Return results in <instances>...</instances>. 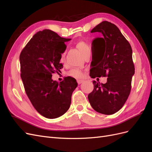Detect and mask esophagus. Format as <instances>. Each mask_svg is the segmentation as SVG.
Returning a JSON list of instances; mask_svg holds the SVG:
<instances>
[{"label":"esophagus","mask_w":152,"mask_h":152,"mask_svg":"<svg viewBox=\"0 0 152 152\" xmlns=\"http://www.w3.org/2000/svg\"><path fill=\"white\" fill-rule=\"evenodd\" d=\"M83 81L82 80H77V83H78L79 85L81 84V83H83Z\"/></svg>","instance_id":"esophagus-1"}]
</instances>
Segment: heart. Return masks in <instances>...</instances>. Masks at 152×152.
Returning <instances> with one entry per match:
<instances>
[{"mask_svg":"<svg viewBox=\"0 0 152 152\" xmlns=\"http://www.w3.org/2000/svg\"><path fill=\"white\" fill-rule=\"evenodd\" d=\"M75 46L76 48L78 49L81 53H82L83 56L86 55V54H87L88 53H91L90 46H89V45L86 42H85L83 40H80L76 42ZM65 53L63 52L60 55L61 61L64 62L65 61ZM68 75L69 76L75 77V78L80 79L83 77V72L81 70L79 69H72L68 72Z\"/></svg>","mask_w":152,"mask_h":152,"instance_id":"1","label":"heart"}]
</instances>
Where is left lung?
<instances>
[{"mask_svg":"<svg viewBox=\"0 0 152 152\" xmlns=\"http://www.w3.org/2000/svg\"><path fill=\"white\" fill-rule=\"evenodd\" d=\"M99 32L103 38L92 43V78L107 76L106 83L93 81L94 89L88 95L91 105L99 113L111 115L125 103L131 91L132 76L135 73L130 43L115 24L103 21L91 33Z\"/></svg>","mask_w":152,"mask_h":152,"instance_id":"left-lung-1","label":"left lung"}]
</instances>
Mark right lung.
<instances>
[{
	"label": "right lung",
	"instance_id": "add662e5",
	"mask_svg": "<svg viewBox=\"0 0 152 152\" xmlns=\"http://www.w3.org/2000/svg\"><path fill=\"white\" fill-rule=\"evenodd\" d=\"M70 40L44 29L34 34L20 54V76L26 94L36 110L46 118H59L69 110L77 86L71 76L60 83L51 78L52 74L60 72L63 67L60 55L66 49L65 42Z\"/></svg>",
	"mask_w": 152,
	"mask_h": 152
}]
</instances>
